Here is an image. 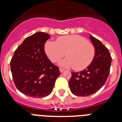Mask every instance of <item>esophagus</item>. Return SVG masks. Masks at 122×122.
Returning a JSON list of instances; mask_svg holds the SVG:
<instances>
[{
	"label": "esophagus",
	"instance_id": "obj_1",
	"mask_svg": "<svg viewBox=\"0 0 122 122\" xmlns=\"http://www.w3.org/2000/svg\"><path fill=\"white\" fill-rule=\"evenodd\" d=\"M65 71V70H64V69L61 68H59V71H60V72H61V73H63V71Z\"/></svg>",
	"mask_w": 122,
	"mask_h": 122
}]
</instances>
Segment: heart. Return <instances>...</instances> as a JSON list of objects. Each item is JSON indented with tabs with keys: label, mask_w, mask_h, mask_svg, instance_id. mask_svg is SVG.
I'll return each instance as SVG.
<instances>
[{
	"label": "heart",
	"mask_w": 122,
	"mask_h": 122,
	"mask_svg": "<svg viewBox=\"0 0 122 122\" xmlns=\"http://www.w3.org/2000/svg\"><path fill=\"white\" fill-rule=\"evenodd\" d=\"M44 49L49 59L53 63L59 61L66 54L68 57L61 60L59 65L72 67L76 70L86 68L92 63L95 55V48L92 44L78 35L59 37L56 42L47 41Z\"/></svg>",
	"instance_id": "heart-1"
}]
</instances>
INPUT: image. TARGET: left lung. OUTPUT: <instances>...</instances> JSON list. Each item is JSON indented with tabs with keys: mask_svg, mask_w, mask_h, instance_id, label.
Masks as SVG:
<instances>
[{
	"mask_svg": "<svg viewBox=\"0 0 122 122\" xmlns=\"http://www.w3.org/2000/svg\"><path fill=\"white\" fill-rule=\"evenodd\" d=\"M95 48V55L87 68L80 72H71L68 81L71 92L78 96H89L104 85L110 73L112 57L108 49L98 39L89 35Z\"/></svg>",
	"mask_w": 122,
	"mask_h": 122,
	"instance_id": "8db88e82",
	"label": "left lung"
}]
</instances>
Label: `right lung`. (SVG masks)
I'll return each mask as SVG.
<instances>
[{
  "label": "right lung",
  "mask_w": 122,
  "mask_h": 122,
  "mask_svg": "<svg viewBox=\"0 0 122 122\" xmlns=\"http://www.w3.org/2000/svg\"><path fill=\"white\" fill-rule=\"evenodd\" d=\"M49 38L48 33L41 31L26 38L10 61L14 84L26 96L35 98L49 96L61 74L44 51L45 43Z\"/></svg>",
  "instance_id": "right-lung-1"
}]
</instances>
